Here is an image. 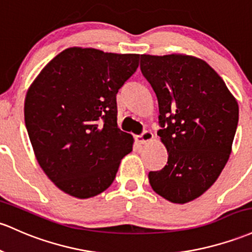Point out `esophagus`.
Returning a JSON list of instances; mask_svg holds the SVG:
<instances>
[{
	"instance_id": "obj_1",
	"label": "esophagus",
	"mask_w": 252,
	"mask_h": 252,
	"mask_svg": "<svg viewBox=\"0 0 252 252\" xmlns=\"http://www.w3.org/2000/svg\"><path fill=\"white\" fill-rule=\"evenodd\" d=\"M152 140H153V132L149 130L143 131L142 134L139 135V136H136V141L140 143V145H146V143H148L149 141Z\"/></svg>"
}]
</instances>
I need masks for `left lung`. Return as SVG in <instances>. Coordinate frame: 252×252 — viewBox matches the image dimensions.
I'll return each instance as SVG.
<instances>
[{
	"label": "left lung",
	"instance_id": "obj_1",
	"mask_svg": "<svg viewBox=\"0 0 252 252\" xmlns=\"http://www.w3.org/2000/svg\"><path fill=\"white\" fill-rule=\"evenodd\" d=\"M141 71L159 104L158 131L167 164L148 173L158 195L183 204L200 197L220 176L232 151L239 107L223 80L188 55H141Z\"/></svg>",
	"mask_w": 252,
	"mask_h": 252
}]
</instances>
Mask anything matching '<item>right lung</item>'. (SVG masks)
Masks as SVG:
<instances>
[{"label":"right lung","mask_w":252,"mask_h":252,"mask_svg":"<svg viewBox=\"0 0 252 252\" xmlns=\"http://www.w3.org/2000/svg\"><path fill=\"white\" fill-rule=\"evenodd\" d=\"M136 54L69 48L52 59L25 98L34 156L59 189L90 198L112 184L134 139L117 126L116 94L139 67Z\"/></svg>","instance_id":"right-lung-1"}]
</instances>
